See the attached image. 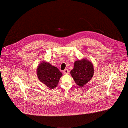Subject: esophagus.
Instances as JSON below:
<instances>
[{
  "mask_svg": "<svg viewBox=\"0 0 128 128\" xmlns=\"http://www.w3.org/2000/svg\"><path fill=\"white\" fill-rule=\"evenodd\" d=\"M68 72H69V71H68V69H65V70H63V73H64V74H67L68 73Z\"/></svg>",
  "mask_w": 128,
  "mask_h": 128,
  "instance_id": "obj_1",
  "label": "esophagus"
}]
</instances>
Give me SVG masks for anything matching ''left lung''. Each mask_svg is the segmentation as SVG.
Masks as SVG:
<instances>
[{
    "mask_svg": "<svg viewBox=\"0 0 128 128\" xmlns=\"http://www.w3.org/2000/svg\"><path fill=\"white\" fill-rule=\"evenodd\" d=\"M94 72L92 63L82 59L74 62V68L70 71V74L76 84L80 86H83L91 79Z\"/></svg>",
    "mask_w": 128,
    "mask_h": 128,
    "instance_id": "8db88e82",
    "label": "left lung"
}]
</instances>
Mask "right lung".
Wrapping results in <instances>:
<instances>
[{
    "instance_id": "1",
    "label": "right lung",
    "mask_w": 128,
    "mask_h": 128,
    "mask_svg": "<svg viewBox=\"0 0 128 128\" xmlns=\"http://www.w3.org/2000/svg\"><path fill=\"white\" fill-rule=\"evenodd\" d=\"M37 75L40 82L49 88L54 89L58 84L62 74L56 67L43 61L38 66Z\"/></svg>"
}]
</instances>
